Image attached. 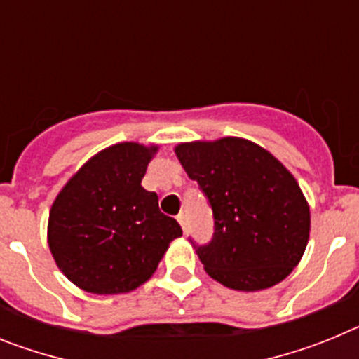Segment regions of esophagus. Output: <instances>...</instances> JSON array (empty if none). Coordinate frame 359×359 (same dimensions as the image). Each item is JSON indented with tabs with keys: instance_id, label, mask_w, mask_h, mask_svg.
I'll return each instance as SVG.
<instances>
[{
	"instance_id": "esophagus-1",
	"label": "esophagus",
	"mask_w": 359,
	"mask_h": 359,
	"mask_svg": "<svg viewBox=\"0 0 359 359\" xmlns=\"http://www.w3.org/2000/svg\"><path fill=\"white\" fill-rule=\"evenodd\" d=\"M177 221H180V224H182L183 231H187V228H189V217H187L185 212H182V214H177Z\"/></svg>"
}]
</instances>
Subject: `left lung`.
<instances>
[{"instance_id": "left-lung-1", "label": "left lung", "mask_w": 359, "mask_h": 359, "mask_svg": "<svg viewBox=\"0 0 359 359\" xmlns=\"http://www.w3.org/2000/svg\"><path fill=\"white\" fill-rule=\"evenodd\" d=\"M214 215L205 244L189 237L207 273L226 287L259 291L293 271L309 239V207L290 170L243 138L176 147Z\"/></svg>"}]
</instances>
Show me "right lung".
<instances>
[{
    "label": "right lung",
    "instance_id": "add662e5",
    "mask_svg": "<svg viewBox=\"0 0 359 359\" xmlns=\"http://www.w3.org/2000/svg\"><path fill=\"white\" fill-rule=\"evenodd\" d=\"M156 147L118 144L98 152L66 183L48 221L50 252L62 273L97 294L128 293L158 268L183 233L142 187Z\"/></svg>",
    "mask_w": 359,
    "mask_h": 359
}]
</instances>
